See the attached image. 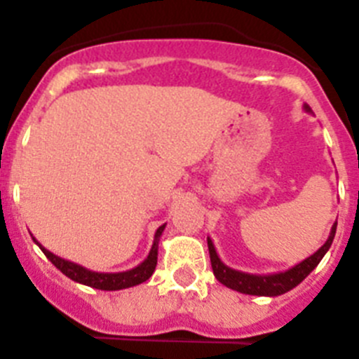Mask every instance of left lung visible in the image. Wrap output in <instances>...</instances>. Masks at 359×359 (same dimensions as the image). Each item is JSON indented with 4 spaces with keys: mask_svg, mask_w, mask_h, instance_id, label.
I'll list each match as a JSON object with an SVG mask.
<instances>
[{
    "mask_svg": "<svg viewBox=\"0 0 359 359\" xmlns=\"http://www.w3.org/2000/svg\"><path fill=\"white\" fill-rule=\"evenodd\" d=\"M304 109H306L307 113H313L307 104H304ZM336 224L338 223L332 224L331 233H329L325 244L320 246L313 255L304 259L302 262L294 264L293 268L286 269V271H278V273H269V275L244 273V271H239V269H233L230 268V266H226L221 259H219L210 237H207L212 269H214L215 278H217L223 286L230 287V290L233 291H239V293H244V294H257V297H278V294L287 293V291H291L293 287H297L298 284H300V282H302L304 278H306L307 275H309L316 266H318V262L322 261L323 255L329 252L332 239H334L336 236Z\"/></svg>",
    "mask_w": 359,
    "mask_h": 359,
    "instance_id": "1",
    "label": "left lung"
}]
</instances>
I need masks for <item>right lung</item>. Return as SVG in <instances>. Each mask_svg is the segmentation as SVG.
Returning <instances> with one entry per match:
<instances>
[{"mask_svg": "<svg viewBox=\"0 0 359 359\" xmlns=\"http://www.w3.org/2000/svg\"><path fill=\"white\" fill-rule=\"evenodd\" d=\"M165 230V224H161L160 228L154 233V241H152L151 252H149L147 259H144V262H140L135 268L128 269V271H118V273H100V271H93V269H88L84 266L77 264V262L66 261L62 257L55 255L50 250H46L41 243H37L36 237H32L34 243L41 248V252L48 257V261L55 266L57 269H61L62 273L66 275L72 280L79 282V284H84V286L95 287V290L102 291H118L126 290V287L138 286L142 282L149 280L154 269L158 264V243H160V237Z\"/></svg>", "mask_w": 359, "mask_h": 359, "instance_id": "obj_1", "label": "right lung"}]
</instances>
